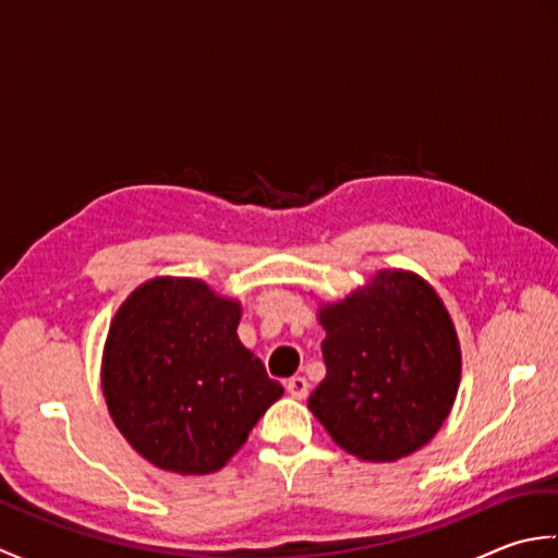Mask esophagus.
Wrapping results in <instances>:
<instances>
[{
    "instance_id": "1",
    "label": "esophagus",
    "mask_w": 558,
    "mask_h": 558,
    "mask_svg": "<svg viewBox=\"0 0 558 558\" xmlns=\"http://www.w3.org/2000/svg\"><path fill=\"white\" fill-rule=\"evenodd\" d=\"M286 388H288V393H290L292 398H298V400H304L306 396H310V384H306L304 376H292V378H288Z\"/></svg>"
}]
</instances>
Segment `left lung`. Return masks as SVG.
<instances>
[{
  "label": "left lung",
  "instance_id": "left-lung-1",
  "mask_svg": "<svg viewBox=\"0 0 558 558\" xmlns=\"http://www.w3.org/2000/svg\"><path fill=\"white\" fill-rule=\"evenodd\" d=\"M326 378L310 410L366 462H396L434 438L460 386V342L444 300L422 276L376 270L345 300L318 306Z\"/></svg>",
  "mask_w": 558,
  "mask_h": 558
}]
</instances>
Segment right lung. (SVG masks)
<instances>
[{
    "label": "right lung",
    "mask_w": 558,
    "mask_h": 558,
    "mask_svg": "<svg viewBox=\"0 0 558 558\" xmlns=\"http://www.w3.org/2000/svg\"><path fill=\"white\" fill-rule=\"evenodd\" d=\"M242 304L204 280L158 276L117 310L100 384L138 456L177 475L225 468L282 386L242 345Z\"/></svg>",
    "instance_id": "add662e5"
}]
</instances>
